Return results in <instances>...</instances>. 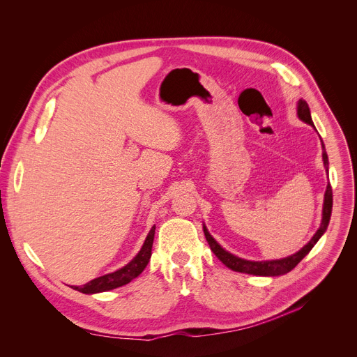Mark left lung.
Segmentation results:
<instances>
[{
  "mask_svg": "<svg viewBox=\"0 0 357 357\" xmlns=\"http://www.w3.org/2000/svg\"><path fill=\"white\" fill-rule=\"evenodd\" d=\"M298 117L305 121L311 124L312 127V119H311V112L310 107L307 105V101L305 100H299L298 103ZM324 146V144H322ZM322 157H324V164L325 168L328 171V155H326V151L324 146V152H322ZM332 205H333V197H332V186L331 183L326 188L325 192V202H324V216H322V223L321 227L318 229V231L315 233V236L311 238V241L303 245L298 252L292 254V256L287 257V259H281V260H273V261H247L243 259H238L233 254L227 252L226 250H223L216 240L209 234L208 229L203 227V231H205V237L211 245V250L215 252V256L230 270L237 271V273H245V274H252V275H266V277H275V275H282L289 273L292 268H295L299 261L307 256V254L312 250V247L317 244V241L321 238V236L325 233V230L328 229L329 220H331V215H332Z\"/></svg>",
  "mask_w": 357,
  "mask_h": 357,
  "instance_id": "left-lung-1",
  "label": "left lung"
}]
</instances>
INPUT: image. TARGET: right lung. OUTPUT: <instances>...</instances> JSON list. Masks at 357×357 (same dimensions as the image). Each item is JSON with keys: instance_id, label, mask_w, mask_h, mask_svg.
<instances>
[{"instance_id": "1", "label": "right lung", "mask_w": 357, "mask_h": 357, "mask_svg": "<svg viewBox=\"0 0 357 357\" xmlns=\"http://www.w3.org/2000/svg\"><path fill=\"white\" fill-rule=\"evenodd\" d=\"M154 234H155V226H152V229L149 230V233L144 241L142 248L126 267L117 270L116 273L94 278L82 287H72V288L79 292H83V294H94V292L110 291V289H114V288L128 284L131 280L138 277L146 267V264L151 259V250H152V243H154Z\"/></svg>"}]
</instances>
